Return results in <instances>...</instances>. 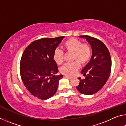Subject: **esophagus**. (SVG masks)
Masks as SVG:
<instances>
[{"label":"esophagus","mask_w":126,"mask_h":126,"mask_svg":"<svg viewBox=\"0 0 126 126\" xmlns=\"http://www.w3.org/2000/svg\"><path fill=\"white\" fill-rule=\"evenodd\" d=\"M65 78H68V79H72V77H69V76H65Z\"/></svg>","instance_id":"1"}]
</instances>
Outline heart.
<instances>
[{"label": "heart", "instance_id": "1", "mask_svg": "<svg viewBox=\"0 0 126 126\" xmlns=\"http://www.w3.org/2000/svg\"><path fill=\"white\" fill-rule=\"evenodd\" d=\"M63 46L67 52L73 53L72 60L74 61L65 64L61 68V73L68 76H73L79 69L80 63L84 64L89 61L92 54L91 48L88 44L82 43L76 38L67 40L64 42ZM53 58L57 64H61L64 61L63 51L59 49H55Z\"/></svg>", "mask_w": 126, "mask_h": 126}]
</instances>
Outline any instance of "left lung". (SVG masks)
I'll return each mask as SVG.
<instances>
[{
  "instance_id": "1",
  "label": "left lung",
  "mask_w": 126,
  "mask_h": 126,
  "mask_svg": "<svg viewBox=\"0 0 126 126\" xmlns=\"http://www.w3.org/2000/svg\"><path fill=\"white\" fill-rule=\"evenodd\" d=\"M79 37L85 38L89 43L92 54L89 63L81 71L86 78L78 77L80 83L76 88L81 93L91 95L99 91L109 78L112 68L111 57L107 47L100 40L88 35Z\"/></svg>"
}]
</instances>
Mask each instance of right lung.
<instances>
[{"instance_id": "add662e5", "label": "right lung", "mask_w": 126, "mask_h": 126, "mask_svg": "<svg viewBox=\"0 0 126 126\" xmlns=\"http://www.w3.org/2000/svg\"><path fill=\"white\" fill-rule=\"evenodd\" d=\"M64 36L42 38L32 42L23 52L20 73L25 87L38 98L46 100L54 95L63 75H55L58 67L53 58L54 50Z\"/></svg>"}]
</instances>
